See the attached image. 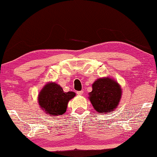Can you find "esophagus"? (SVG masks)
I'll return each mask as SVG.
<instances>
[{"label": "esophagus", "instance_id": "obj_1", "mask_svg": "<svg viewBox=\"0 0 157 157\" xmlns=\"http://www.w3.org/2000/svg\"><path fill=\"white\" fill-rule=\"evenodd\" d=\"M82 94H83V90H80V91H77V94H78V95H82Z\"/></svg>", "mask_w": 157, "mask_h": 157}]
</instances>
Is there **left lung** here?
I'll list each match as a JSON object with an SVG mask.
<instances>
[{
    "mask_svg": "<svg viewBox=\"0 0 157 157\" xmlns=\"http://www.w3.org/2000/svg\"><path fill=\"white\" fill-rule=\"evenodd\" d=\"M89 99L98 113L114 110L121 97V89L116 81L110 78H99L92 86Z\"/></svg>",
    "mask_w": 157,
    "mask_h": 157,
    "instance_id": "left-lung-1",
    "label": "left lung"
}]
</instances>
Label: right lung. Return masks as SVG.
Listing matches in <instances>:
<instances>
[{
  "label": "right lung",
  "mask_w": 157,
  "mask_h": 157,
  "mask_svg": "<svg viewBox=\"0 0 157 157\" xmlns=\"http://www.w3.org/2000/svg\"><path fill=\"white\" fill-rule=\"evenodd\" d=\"M75 96V93L64 92L58 84L49 83L44 86L39 95V104L45 113L52 116L63 115L67 111L69 101Z\"/></svg>",
  "instance_id": "obj_1"
}]
</instances>
